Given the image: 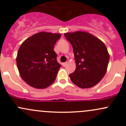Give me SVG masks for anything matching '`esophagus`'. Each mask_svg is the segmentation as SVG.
Returning a JSON list of instances; mask_svg holds the SVG:
<instances>
[{"mask_svg":"<svg viewBox=\"0 0 126 126\" xmlns=\"http://www.w3.org/2000/svg\"><path fill=\"white\" fill-rule=\"evenodd\" d=\"M67 65V62H65V63H63V66H64V67H66V66Z\"/></svg>","mask_w":126,"mask_h":126,"instance_id":"esophagus-1","label":"esophagus"}]
</instances>
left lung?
Here are the masks:
<instances>
[{
	"label": "left lung",
	"instance_id": "obj_1",
	"mask_svg": "<svg viewBox=\"0 0 126 126\" xmlns=\"http://www.w3.org/2000/svg\"><path fill=\"white\" fill-rule=\"evenodd\" d=\"M71 43L76 69L69 75L72 82L80 88H89L100 82L107 70L110 54L101 40L90 33L78 31L67 32Z\"/></svg>",
	"mask_w": 126,
	"mask_h": 126
}]
</instances>
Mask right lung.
Segmentation results:
<instances>
[{
    "instance_id": "obj_1",
    "label": "right lung",
    "mask_w": 126,
    "mask_h": 126,
    "mask_svg": "<svg viewBox=\"0 0 126 126\" xmlns=\"http://www.w3.org/2000/svg\"><path fill=\"white\" fill-rule=\"evenodd\" d=\"M60 33L42 31L22 43L16 56V64L22 79L37 89H44L54 82L61 65L53 50Z\"/></svg>"
}]
</instances>
